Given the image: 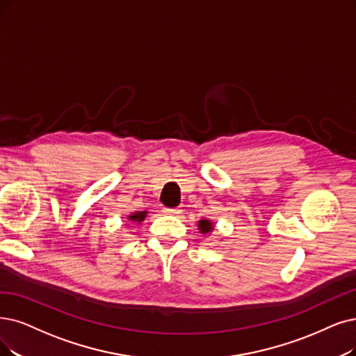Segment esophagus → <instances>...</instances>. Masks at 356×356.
Wrapping results in <instances>:
<instances>
[{
	"label": "esophagus",
	"instance_id": "34e87169",
	"mask_svg": "<svg viewBox=\"0 0 356 356\" xmlns=\"http://www.w3.org/2000/svg\"><path fill=\"white\" fill-rule=\"evenodd\" d=\"M163 211L166 213V215H179L181 209H178V207H174V209H163Z\"/></svg>",
	"mask_w": 356,
	"mask_h": 356
}]
</instances>
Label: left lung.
<instances>
[{
    "mask_svg": "<svg viewBox=\"0 0 356 356\" xmlns=\"http://www.w3.org/2000/svg\"><path fill=\"white\" fill-rule=\"evenodd\" d=\"M213 222H210L209 219H202V220H198V231H200L202 234H210L211 231H213Z\"/></svg>",
    "mask_w": 356,
    "mask_h": 356,
    "instance_id": "obj_1",
    "label": "left lung"
}]
</instances>
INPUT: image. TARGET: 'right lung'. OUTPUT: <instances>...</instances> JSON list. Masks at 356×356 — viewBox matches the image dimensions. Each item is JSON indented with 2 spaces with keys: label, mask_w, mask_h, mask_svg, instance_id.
I'll use <instances>...</instances> for the list:
<instances>
[{
  "label": "right lung",
  "mask_w": 356,
  "mask_h": 356,
  "mask_svg": "<svg viewBox=\"0 0 356 356\" xmlns=\"http://www.w3.org/2000/svg\"><path fill=\"white\" fill-rule=\"evenodd\" d=\"M146 216H147V211H136V213H133V215H130L127 219H129L130 222H137V223H140V222L145 220Z\"/></svg>",
  "instance_id": "add662e5"
}]
</instances>
